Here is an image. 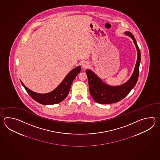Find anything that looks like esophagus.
I'll list each match as a JSON object with an SVG mask.
<instances>
[{"label": "esophagus", "mask_w": 160, "mask_h": 160, "mask_svg": "<svg viewBox=\"0 0 160 160\" xmlns=\"http://www.w3.org/2000/svg\"><path fill=\"white\" fill-rule=\"evenodd\" d=\"M88 65H88V62H83V63H82V68H87L88 67Z\"/></svg>", "instance_id": "esophagus-1"}]
</instances>
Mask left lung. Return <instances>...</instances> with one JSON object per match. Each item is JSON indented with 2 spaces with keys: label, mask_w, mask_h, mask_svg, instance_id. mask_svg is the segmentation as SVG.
Returning <instances> with one entry per match:
<instances>
[{
  "label": "left lung",
  "mask_w": 160,
  "mask_h": 160,
  "mask_svg": "<svg viewBox=\"0 0 160 160\" xmlns=\"http://www.w3.org/2000/svg\"><path fill=\"white\" fill-rule=\"evenodd\" d=\"M125 34L133 39L137 51V59L133 74L126 83L117 86H110L105 83L94 72L88 69L86 70L90 94L93 99L98 103L110 104L119 102L134 88L138 78L141 62L140 50L133 34L129 31H126Z\"/></svg>",
  "instance_id": "obj_1"
}]
</instances>
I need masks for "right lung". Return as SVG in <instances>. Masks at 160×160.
Returning <instances> with one entry per match:
<instances>
[{
	"mask_svg": "<svg viewBox=\"0 0 160 160\" xmlns=\"http://www.w3.org/2000/svg\"><path fill=\"white\" fill-rule=\"evenodd\" d=\"M81 70V66H78L72 69L68 73L60 85L53 91L46 93L39 94L31 90L21 81V83L23 86L27 93L30 95L31 97L34 99L35 101L42 105H54L60 103L63 101L68 95L70 92L72 82L76 76L78 74Z\"/></svg>",
	"mask_w": 160,
	"mask_h": 160,
	"instance_id": "add662e5",
	"label": "right lung"
}]
</instances>
